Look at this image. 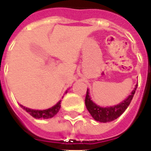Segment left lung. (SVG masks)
I'll list each match as a JSON object with an SVG mask.
<instances>
[{
    "instance_id": "8db88e82",
    "label": "left lung",
    "mask_w": 151,
    "mask_h": 151,
    "mask_svg": "<svg viewBox=\"0 0 151 151\" xmlns=\"http://www.w3.org/2000/svg\"><path fill=\"white\" fill-rule=\"evenodd\" d=\"M137 86H135L134 89L133 90L131 94L128 97L127 99L123 101L122 103L119 104L118 105L113 107H107V108H103V107L98 106L93 102L92 101L90 97H89V93L88 90H87L85 97V105L87 109L90 113L92 117L93 118L97 121L99 122L106 123L113 121L119 118L125 109H127L128 106L129 105L130 102L132 100L134 94L135 93V90L137 88Z\"/></svg>"
}]
</instances>
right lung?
Segmentation results:
<instances>
[{"mask_svg":"<svg viewBox=\"0 0 151 151\" xmlns=\"http://www.w3.org/2000/svg\"><path fill=\"white\" fill-rule=\"evenodd\" d=\"M21 106L33 118H36V119H50V118H52L54 115H56L58 114V112L59 111L60 107H61V101L58 102L53 107L50 108L48 109H45V110H34V109L26 108L22 105H21Z\"/></svg>","mask_w":151,"mask_h":151,"instance_id":"right-lung-1","label":"right lung"}]
</instances>
